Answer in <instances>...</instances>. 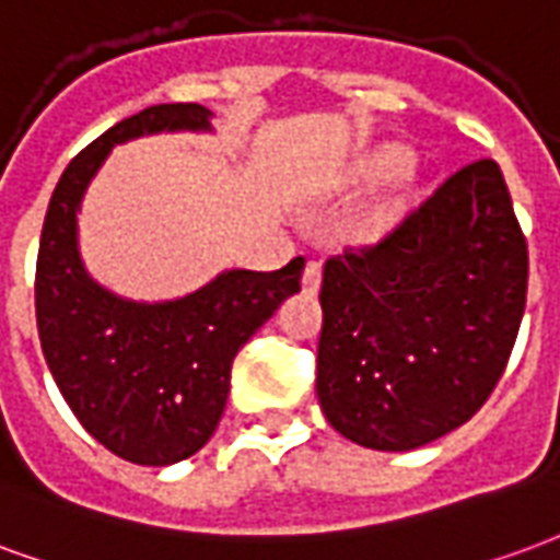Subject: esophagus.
<instances>
[{
  "label": "esophagus",
  "mask_w": 560,
  "mask_h": 560,
  "mask_svg": "<svg viewBox=\"0 0 560 560\" xmlns=\"http://www.w3.org/2000/svg\"><path fill=\"white\" fill-rule=\"evenodd\" d=\"M301 285H304V292H319L322 285V262L319 259H310L307 268H304V277H301Z\"/></svg>",
  "instance_id": "obj_1"
}]
</instances>
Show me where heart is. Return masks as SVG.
<instances>
[{
  "label": "heart",
  "mask_w": 560,
  "mask_h": 560,
  "mask_svg": "<svg viewBox=\"0 0 560 560\" xmlns=\"http://www.w3.org/2000/svg\"><path fill=\"white\" fill-rule=\"evenodd\" d=\"M399 163H402V151L399 149H382L378 154H373V161H370V173L373 175H382V173H390V170H397ZM378 223H385L387 220V211L382 208L378 214H375Z\"/></svg>",
  "instance_id": "obj_1"
}]
</instances>
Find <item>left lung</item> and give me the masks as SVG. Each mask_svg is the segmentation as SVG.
<instances>
[{"label": "left lung", "instance_id": "1", "mask_svg": "<svg viewBox=\"0 0 560 560\" xmlns=\"http://www.w3.org/2000/svg\"><path fill=\"white\" fill-rule=\"evenodd\" d=\"M528 241L492 158L465 163L322 277L316 390L330 427L415 451L480 411L513 352Z\"/></svg>", "mask_w": 560, "mask_h": 560}]
</instances>
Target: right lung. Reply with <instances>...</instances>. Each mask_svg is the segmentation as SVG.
<instances>
[{
  "mask_svg": "<svg viewBox=\"0 0 560 560\" xmlns=\"http://www.w3.org/2000/svg\"><path fill=\"white\" fill-rule=\"evenodd\" d=\"M199 104H158L89 142L59 178L35 265V319L47 366L85 432L121 459L170 465L214 435L232 361L285 298L301 289L304 256L280 271H230L170 304H130L85 277L77 208L116 142L208 128Z\"/></svg>",
  "mask_w": 560,
  "mask_h": 560,
  "instance_id": "right-lung-1",
  "label": "right lung"
}]
</instances>
